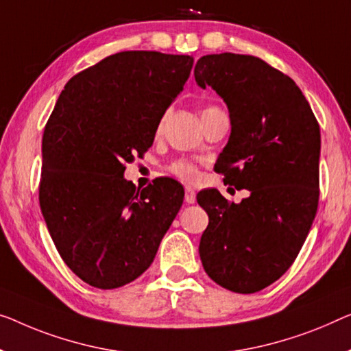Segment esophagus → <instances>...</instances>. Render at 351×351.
Here are the masks:
<instances>
[{
  "label": "esophagus",
  "instance_id": "obj_1",
  "mask_svg": "<svg viewBox=\"0 0 351 351\" xmlns=\"http://www.w3.org/2000/svg\"><path fill=\"white\" fill-rule=\"evenodd\" d=\"M184 200H186L187 205H192V203H195V191H193L192 187H186Z\"/></svg>",
  "mask_w": 351,
  "mask_h": 351
}]
</instances>
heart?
Wrapping results in <instances>:
<instances>
[{"mask_svg":"<svg viewBox=\"0 0 351 351\" xmlns=\"http://www.w3.org/2000/svg\"><path fill=\"white\" fill-rule=\"evenodd\" d=\"M214 110H221L219 107H214V106H208L202 110V117H205L209 112H214ZM162 130V123L158 125V134ZM169 171L171 175H175L176 178H180L182 181H193L197 180L198 176V170L197 167L191 164V162H187L184 159H178L175 162H171L169 165Z\"/></svg>","mask_w":351,"mask_h":351,"instance_id":"heart-1","label":"heart"}]
</instances>
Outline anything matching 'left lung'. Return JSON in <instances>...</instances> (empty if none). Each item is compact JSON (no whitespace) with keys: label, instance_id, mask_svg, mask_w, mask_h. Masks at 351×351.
Instances as JSON below:
<instances>
[{"label":"left lung","instance_id":"8db88e82","mask_svg":"<svg viewBox=\"0 0 351 351\" xmlns=\"http://www.w3.org/2000/svg\"><path fill=\"white\" fill-rule=\"evenodd\" d=\"M193 74L230 112L232 134L214 170L250 192L241 203L217 189L198 192L209 217L203 268L230 291H260L293 265L315 219L320 125L296 83L257 56L206 55Z\"/></svg>","mask_w":351,"mask_h":351}]
</instances>
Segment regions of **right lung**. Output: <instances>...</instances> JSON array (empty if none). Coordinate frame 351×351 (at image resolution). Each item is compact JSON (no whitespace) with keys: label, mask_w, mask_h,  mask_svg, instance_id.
Wrapping results in <instances>:
<instances>
[{"label":"right lung","mask_w":351,"mask_h":351,"mask_svg":"<svg viewBox=\"0 0 351 351\" xmlns=\"http://www.w3.org/2000/svg\"><path fill=\"white\" fill-rule=\"evenodd\" d=\"M192 66L189 55H110L66 83L45 124L40 211L61 258L91 287L142 276L180 211L178 181L159 178L140 191L123 175L153 145Z\"/></svg>","instance_id":"1"}]
</instances>
